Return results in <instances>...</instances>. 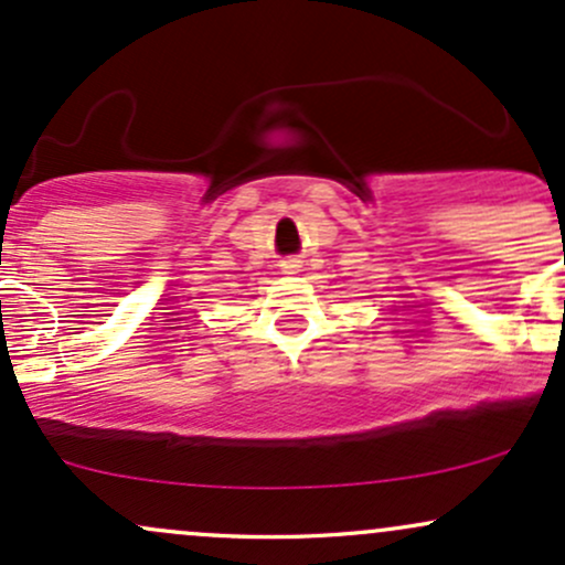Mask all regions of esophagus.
<instances>
[{
    "mask_svg": "<svg viewBox=\"0 0 565 565\" xmlns=\"http://www.w3.org/2000/svg\"><path fill=\"white\" fill-rule=\"evenodd\" d=\"M300 268H302V265H300V260H297V257H287V260H281V274H297Z\"/></svg>",
    "mask_w": 565,
    "mask_h": 565,
    "instance_id": "34e87169",
    "label": "esophagus"
}]
</instances>
